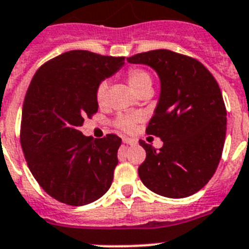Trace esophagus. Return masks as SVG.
<instances>
[{
    "mask_svg": "<svg viewBox=\"0 0 249 249\" xmlns=\"http://www.w3.org/2000/svg\"><path fill=\"white\" fill-rule=\"evenodd\" d=\"M123 143H126V145H135L136 141L132 139H127V137H124V139H123Z\"/></svg>",
    "mask_w": 249,
    "mask_h": 249,
    "instance_id": "esophagus-1",
    "label": "esophagus"
}]
</instances>
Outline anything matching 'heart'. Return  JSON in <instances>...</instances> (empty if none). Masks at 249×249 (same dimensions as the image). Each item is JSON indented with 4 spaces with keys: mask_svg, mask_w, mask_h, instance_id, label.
<instances>
[{
    "mask_svg": "<svg viewBox=\"0 0 249 249\" xmlns=\"http://www.w3.org/2000/svg\"><path fill=\"white\" fill-rule=\"evenodd\" d=\"M126 80L129 84V87L135 90L139 95H142L143 93H151L152 90V78L142 68H129L127 70ZM107 82H101L95 88V102L98 106H103L106 102V94H107ZM137 122V118L132 116H118L117 120L114 121L117 128L122 129L129 132L133 128L135 123Z\"/></svg>",
    "mask_w": 249,
    "mask_h": 249,
    "instance_id": "obj_1",
    "label": "heart"
}]
</instances>
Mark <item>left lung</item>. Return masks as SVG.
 Returning a JSON list of instances; mask_svg holds the SVG:
<instances>
[{
    "instance_id": "1",
    "label": "left lung",
    "mask_w": 249,
    "mask_h": 249,
    "mask_svg": "<svg viewBox=\"0 0 249 249\" xmlns=\"http://www.w3.org/2000/svg\"><path fill=\"white\" fill-rule=\"evenodd\" d=\"M156 70L160 99L146 128L162 140L146 150L139 175L143 185L166 197H186L207 185L222 157L227 131V109L213 74L196 59L166 49L127 58Z\"/></svg>"
}]
</instances>
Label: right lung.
Here are the masks:
<instances>
[{"mask_svg": "<svg viewBox=\"0 0 249 249\" xmlns=\"http://www.w3.org/2000/svg\"><path fill=\"white\" fill-rule=\"evenodd\" d=\"M124 56L71 50L46 61L30 83L22 107L21 147L30 171L49 195L73 207L93 203L110 188L122 140L79 131L98 110L95 88Z\"/></svg>", "mask_w": 249, "mask_h": 249, "instance_id": "add662e5", "label": "right lung"}]
</instances>
